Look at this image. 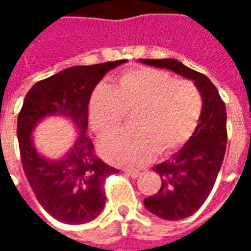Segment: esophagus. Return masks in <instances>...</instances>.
Masks as SVG:
<instances>
[{"label": "esophagus", "mask_w": 251, "mask_h": 251, "mask_svg": "<svg viewBox=\"0 0 251 251\" xmlns=\"http://www.w3.org/2000/svg\"><path fill=\"white\" fill-rule=\"evenodd\" d=\"M145 168H138V169H125V174L131 176V177H138V176H141L142 174H145Z\"/></svg>", "instance_id": "1"}]
</instances>
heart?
<instances>
[{
  "label": "heart",
  "mask_w": 251,
  "mask_h": 251,
  "mask_svg": "<svg viewBox=\"0 0 251 251\" xmlns=\"http://www.w3.org/2000/svg\"><path fill=\"white\" fill-rule=\"evenodd\" d=\"M133 115L134 130L118 131L103 138L99 152L117 165H141L160 151L168 153L192 136L201 113L199 88L167 72L137 68L115 82L99 83L88 103V120L100 136L114 131Z\"/></svg>",
  "instance_id": "heart-1"
}]
</instances>
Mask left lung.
<instances>
[{"label":"left lung","mask_w":251,"mask_h":251,"mask_svg":"<svg viewBox=\"0 0 251 251\" xmlns=\"http://www.w3.org/2000/svg\"><path fill=\"white\" fill-rule=\"evenodd\" d=\"M194 80L201 95L199 124L189 140L169 160L153 167L161 176V188L144 199V205L161 219L179 221L199 210L215 184L226 153V106L208 77L176 59H138Z\"/></svg>","instance_id":"obj_1"}]
</instances>
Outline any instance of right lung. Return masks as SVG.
Wrapping results in <instances>:
<instances>
[{
  "label": "right lung",
  "mask_w": 251,
  "mask_h": 251,
  "mask_svg": "<svg viewBox=\"0 0 251 251\" xmlns=\"http://www.w3.org/2000/svg\"><path fill=\"white\" fill-rule=\"evenodd\" d=\"M124 63L70 67L33 84L25 95L17 118L21 163L41 207L59 222L87 223L106 204L104 179L118 169L94 153L93 141L86 134L88 102L104 74ZM51 116L70 120L78 133L74 145L59 159L41 155L33 141L35 127Z\"/></svg>",
  "instance_id": "add662e5"
}]
</instances>
